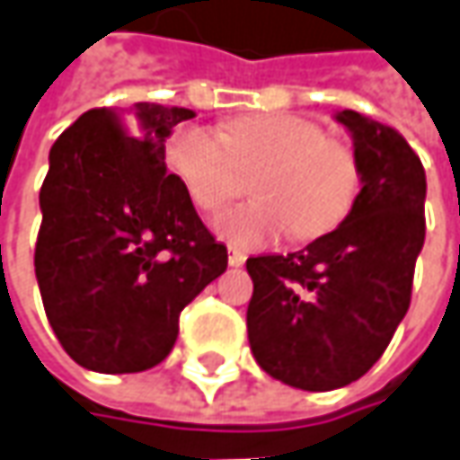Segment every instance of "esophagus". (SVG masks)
<instances>
[{"instance_id":"obj_1","label":"esophagus","mask_w":460,"mask_h":460,"mask_svg":"<svg viewBox=\"0 0 460 460\" xmlns=\"http://www.w3.org/2000/svg\"><path fill=\"white\" fill-rule=\"evenodd\" d=\"M246 261L244 252H239V249H229V264L231 267H242Z\"/></svg>"}]
</instances>
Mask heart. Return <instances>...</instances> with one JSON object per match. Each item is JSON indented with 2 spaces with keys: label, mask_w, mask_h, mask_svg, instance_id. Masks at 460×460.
I'll return each mask as SVG.
<instances>
[{
  "label": "heart",
  "mask_w": 460,
  "mask_h": 460,
  "mask_svg": "<svg viewBox=\"0 0 460 460\" xmlns=\"http://www.w3.org/2000/svg\"><path fill=\"white\" fill-rule=\"evenodd\" d=\"M165 163L185 196L200 211H218L239 188V170L261 172L254 203L236 206L214 221L216 234L239 249L295 239H318L349 216L361 185L357 152L323 137L315 121L297 114H254L231 121L224 132L199 124L170 137Z\"/></svg>",
  "instance_id": "obj_1"
}]
</instances>
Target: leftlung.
Masks as SVG:
<instances>
[{"label":"left lung","instance_id":"left-lung-1","mask_svg":"<svg viewBox=\"0 0 460 460\" xmlns=\"http://www.w3.org/2000/svg\"><path fill=\"white\" fill-rule=\"evenodd\" d=\"M361 190L339 229L293 254L249 257V346L264 372L308 392L357 382L410 308L425 242V170L397 129L343 109Z\"/></svg>","mask_w":460,"mask_h":460}]
</instances>
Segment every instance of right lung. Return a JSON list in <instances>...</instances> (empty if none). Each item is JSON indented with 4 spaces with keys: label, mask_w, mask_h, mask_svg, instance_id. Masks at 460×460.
<instances>
[{
    "label": "right lung",
    "mask_w": 460,
    "mask_h": 460,
    "mask_svg": "<svg viewBox=\"0 0 460 460\" xmlns=\"http://www.w3.org/2000/svg\"><path fill=\"white\" fill-rule=\"evenodd\" d=\"M196 111L91 109L50 147L35 275L60 346L84 369H152L181 310L226 270V246L167 175L165 139Z\"/></svg>",
    "instance_id": "1"
}]
</instances>
